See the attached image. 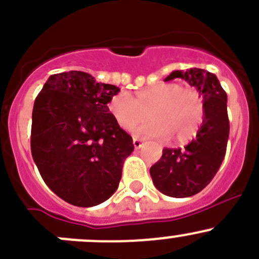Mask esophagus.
Instances as JSON below:
<instances>
[{
    "mask_svg": "<svg viewBox=\"0 0 259 259\" xmlns=\"http://www.w3.org/2000/svg\"><path fill=\"white\" fill-rule=\"evenodd\" d=\"M134 146L136 150L141 149V147L144 146V142H142L140 139H137V137H134Z\"/></svg>",
    "mask_w": 259,
    "mask_h": 259,
    "instance_id": "esophagus-1",
    "label": "esophagus"
}]
</instances>
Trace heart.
I'll use <instances>...</instances> for the list:
<instances>
[{
  "label": "heart",
  "mask_w": 259,
  "mask_h": 259,
  "mask_svg": "<svg viewBox=\"0 0 259 259\" xmlns=\"http://www.w3.org/2000/svg\"><path fill=\"white\" fill-rule=\"evenodd\" d=\"M108 110L120 128L134 131L137 125L151 120L139 131L154 139L170 137L171 141L184 142L192 139L203 120L205 108L199 94L193 89L182 88L176 82H160L149 86L135 98L119 93L110 98Z\"/></svg>",
  "instance_id": "1"
}]
</instances>
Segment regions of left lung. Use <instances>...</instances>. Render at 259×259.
<instances>
[{
    "label": "left lung",
    "instance_id": "obj_1",
    "mask_svg": "<svg viewBox=\"0 0 259 259\" xmlns=\"http://www.w3.org/2000/svg\"><path fill=\"white\" fill-rule=\"evenodd\" d=\"M183 78L202 97L205 114L196 137L183 149H164L150 168L155 187L176 198L197 194L205 188L225 157L229 139L228 97L216 75L202 68L173 71L164 81Z\"/></svg>",
    "mask_w": 259,
    "mask_h": 259
}]
</instances>
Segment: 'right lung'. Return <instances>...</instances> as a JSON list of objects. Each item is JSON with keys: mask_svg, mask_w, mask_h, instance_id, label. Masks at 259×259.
I'll use <instances>...</instances> for the list:
<instances>
[{"mask_svg": "<svg viewBox=\"0 0 259 259\" xmlns=\"http://www.w3.org/2000/svg\"><path fill=\"white\" fill-rule=\"evenodd\" d=\"M119 88L81 71L49 76L34 102L31 155L53 193L78 207L107 201L135 146L108 110Z\"/></svg>", "mask_w": 259, "mask_h": 259, "instance_id": "1", "label": "right lung"}]
</instances>
